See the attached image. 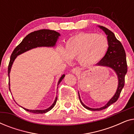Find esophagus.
Listing matches in <instances>:
<instances>
[{"label":"esophagus","mask_w":134,"mask_h":134,"mask_svg":"<svg viewBox=\"0 0 134 134\" xmlns=\"http://www.w3.org/2000/svg\"><path fill=\"white\" fill-rule=\"evenodd\" d=\"M71 72H72V73H73V74H77L79 73L80 72V70L79 69V68H73L72 70H71Z\"/></svg>","instance_id":"esophagus-1"}]
</instances>
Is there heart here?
<instances>
[{
	"label": "heart",
	"mask_w": 134,
	"mask_h": 134,
	"mask_svg": "<svg viewBox=\"0 0 134 134\" xmlns=\"http://www.w3.org/2000/svg\"><path fill=\"white\" fill-rule=\"evenodd\" d=\"M109 46L107 38L102 35L79 33L67 40L61 55L66 61L77 58L80 65L91 67L103 59Z\"/></svg>",
	"instance_id": "obj_1"
}]
</instances>
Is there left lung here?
I'll return each instance as SVG.
<instances>
[{
	"mask_svg": "<svg viewBox=\"0 0 134 134\" xmlns=\"http://www.w3.org/2000/svg\"><path fill=\"white\" fill-rule=\"evenodd\" d=\"M98 27L100 29H102L106 34V35L107 36V38L108 41H109V46L107 54L101 61L99 62L98 64H96V66L108 67L112 69L116 73L117 77H118V84L116 92L112 98L103 107L97 108V109H93V108L88 107L87 105H85L82 102L81 99H80L79 93L78 92L80 103L85 109L91 111L102 110L107 108L109 106L111 105L118 100L122 89L124 87V78H125V76L127 71L126 52L122 44L116 39L115 34L112 32H111L109 29L103 26L99 25Z\"/></svg>",
	"mask_w": 134,
	"mask_h": 134,
	"instance_id": "left-lung-1",
	"label": "left lung"
}]
</instances>
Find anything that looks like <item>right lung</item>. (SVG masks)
Returning a JSON list of instances; mask_svg holds the SVG:
<instances>
[{
	"instance_id": "right-lung-1",
	"label": "right lung",
	"mask_w": 134,
	"mask_h": 134,
	"mask_svg": "<svg viewBox=\"0 0 134 134\" xmlns=\"http://www.w3.org/2000/svg\"><path fill=\"white\" fill-rule=\"evenodd\" d=\"M60 36L59 33L54 30H49V29H42V30L35 31L34 32L30 33L25 36L23 40V41L15 49H14L13 52H12V55L10 57V63H9L8 68V75L9 78V90H10V73L12 69V65L16 57L19 55L28 51L30 49L36 48L38 47H54L56 44L57 41ZM65 75L63 74L60 77L59 80L58 82L57 86L59 85L62 80L65 77ZM58 88V87H57ZM57 100V96H56L54 103L52 104L49 108L44 110H29L25 108H23L25 110L29 112L34 113H45L47 111H50L55 105Z\"/></svg>"
}]
</instances>
